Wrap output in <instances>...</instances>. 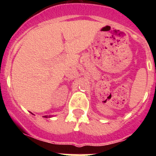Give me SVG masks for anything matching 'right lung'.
<instances>
[{
	"label": "right lung",
	"instance_id": "obj_1",
	"mask_svg": "<svg viewBox=\"0 0 156 156\" xmlns=\"http://www.w3.org/2000/svg\"><path fill=\"white\" fill-rule=\"evenodd\" d=\"M44 117H45V118H48V117H49V118H50V117H51V116H48V115H45V116H44Z\"/></svg>",
	"mask_w": 156,
	"mask_h": 156
}]
</instances>
